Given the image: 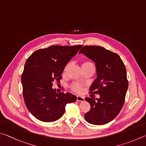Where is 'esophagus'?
I'll return each instance as SVG.
<instances>
[{"mask_svg":"<svg viewBox=\"0 0 146 146\" xmlns=\"http://www.w3.org/2000/svg\"><path fill=\"white\" fill-rule=\"evenodd\" d=\"M76 100H77V101H81V102H82V101H85V98H84V97L78 96L77 98H76Z\"/></svg>","mask_w":146,"mask_h":146,"instance_id":"1","label":"esophagus"}]
</instances>
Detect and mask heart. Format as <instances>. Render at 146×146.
<instances>
[{"instance_id": "heart-1", "label": "heart", "mask_w": 146, "mask_h": 146, "mask_svg": "<svg viewBox=\"0 0 146 146\" xmlns=\"http://www.w3.org/2000/svg\"><path fill=\"white\" fill-rule=\"evenodd\" d=\"M94 66L93 63L90 62V61H84L82 63V68L83 67H85V66ZM70 67V63H68L66 64V65L65 66V67L63 68V75H66V73L68 72V71L69 70V68ZM71 89L73 91L76 92H81V91L83 90V88L82 86H81L80 85H79V84L77 83H74V84H72V85H71Z\"/></svg>"}]
</instances>
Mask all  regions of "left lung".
Returning <instances> with one entry per match:
<instances>
[{
    "label": "left lung",
    "instance_id": "1",
    "mask_svg": "<svg viewBox=\"0 0 146 146\" xmlns=\"http://www.w3.org/2000/svg\"><path fill=\"white\" fill-rule=\"evenodd\" d=\"M81 53L96 64L97 78L90 90L100 95L99 99H85L90 104L85 119L92 124H107L115 118L124 105L128 88L126 67L117 54L100 46L86 45L81 48Z\"/></svg>",
    "mask_w": 146,
    "mask_h": 146
}]
</instances>
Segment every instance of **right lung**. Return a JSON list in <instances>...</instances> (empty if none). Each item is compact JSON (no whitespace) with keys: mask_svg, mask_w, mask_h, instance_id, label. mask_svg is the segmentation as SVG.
<instances>
[{"mask_svg":"<svg viewBox=\"0 0 146 146\" xmlns=\"http://www.w3.org/2000/svg\"><path fill=\"white\" fill-rule=\"evenodd\" d=\"M81 45H52L36 50L25 63L22 75L23 97L26 107L37 119L53 122L62 117L65 106L76 101L70 93H56L52 83L60 82L63 68Z\"/></svg>","mask_w":146,"mask_h":146,"instance_id":"right-lung-1","label":"right lung"}]
</instances>
